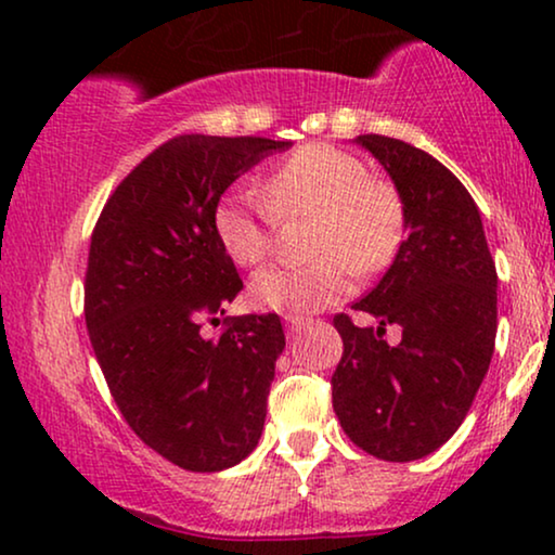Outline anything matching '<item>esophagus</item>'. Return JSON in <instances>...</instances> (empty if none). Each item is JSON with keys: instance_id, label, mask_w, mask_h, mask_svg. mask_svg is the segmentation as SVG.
Masks as SVG:
<instances>
[{"instance_id": "esophagus-1", "label": "esophagus", "mask_w": 555, "mask_h": 555, "mask_svg": "<svg viewBox=\"0 0 555 555\" xmlns=\"http://www.w3.org/2000/svg\"><path fill=\"white\" fill-rule=\"evenodd\" d=\"M285 321H287V331H291V333H295V331H300V328H306V325H310V318H306V315H287Z\"/></svg>"}]
</instances>
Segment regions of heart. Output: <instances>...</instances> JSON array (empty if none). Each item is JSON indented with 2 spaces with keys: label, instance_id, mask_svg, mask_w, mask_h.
I'll return each mask as SVG.
<instances>
[{
  "label": "heart",
  "instance_id": "heart-1",
  "mask_svg": "<svg viewBox=\"0 0 555 555\" xmlns=\"http://www.w3.org/2000/svg\"><path fill=\"white\" fill-rule=\"evenodd\" d=\"M264 197L234 189L217 202L211 227L222 253L255 268L275 247L278 217H318L310 255L321 260L272 264L249 283V300L264 310L308 315L338 302L361 275L389 268L404 240V207L386 179L363 158L328 143H308L283 158L262 184Z\"/></svg>",
  "mask_w": 555,
  "mask_h": 555
}]
</instances>
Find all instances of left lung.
I'll return each instance as SVG.
<instances>
[{"label":"left lung","mask_w":555,"mask_h":555,"mask_svg":"<svg viewBox=\"0 0 555 555\" xmlns=\"http://www.w3.org/2000/svg\"><path fill=\"white\" fill-rule=\"evenodd\" d=\"M404 204L406 240L378 285L353 310L378 318L359 328L336 313L344 356L333 371V409L348 439L386 462L420 460L465 420L498 331V272L477 204L435 156L378 133L356 135ZM399 324L402 340H383Z\"/></svg>","instance_id":"8db88e82"}]
</instances>
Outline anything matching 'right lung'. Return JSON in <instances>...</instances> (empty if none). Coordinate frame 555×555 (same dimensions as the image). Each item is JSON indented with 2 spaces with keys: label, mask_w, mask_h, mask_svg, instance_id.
Masks as SVG:
<instances>
[{
  "label": "right lung",
  "mask_w": 555,
  "mask_h": 555,
  "mask_svg": "<svg viewBox=\"0 0 555 555\" xmlns=\"http://www.w3.org/2000/svg\"><path fill=\"white\" fill-rule=\"evenodd\" d=\"M291 146L262 135H173L108 196L90 234V346L133 435L189 473L255 450L285 336L275 313L224 318L242 280L211 227L240 173Z\"/></svg>",
  "instance_id": "add662e5"
}]
</instances>
